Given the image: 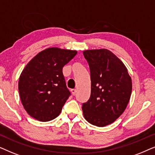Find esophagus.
<instances>
[{
  "label": "esophagus",
  "instance_id": "1",
  "mask_svg": "<svg viewBox=\"0 0 155 155\" xmlns=\"http://www.w3.org/2000/svg\"><path fill=\"white\" fill-rule=\"evenodd\" d=\"M71 94H72V95H73V96H75L76 94V89H71Z\"/></svg>",
  "mask_w": 155,
  "mask_h": 155
}]
</instances>
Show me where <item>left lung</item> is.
Masks as SVG:
<instances>
[{"label": "left lung", "instance_id": "8db88e82", "mask_svg": "<svg viewBox=\"0 0 155 155\" xmlns=\"http://www.w3.org/2000/svg\"><path fill=\"white\" fill-rule=\"evenodd\" d=\"M90 68L91 91L89 100L83 104L86 120L105 127L124 112L132 93V79L122 61L106 49L83 51Z\"/></svg>", "mask_w": 155, "mask_h": 155}]
</instances>
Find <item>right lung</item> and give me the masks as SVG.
Instances as JSON below:
<instances>
[{"label":"right lung","instance_id":"add662e5","mask_svg":"<svg viewBox=\"0 0 155 155\" xmlns=\"http://www.w3.org/2000/svg\"><path fill=\"white\" fill-rule=\"evenodd\" d=\"M77 51L49 47L27 64L20 74L18 90L26 112L47 122L56 118L70 95L62 73Z\"/></svg>","mask_w":155,"mask_h":155}]
</instances>
